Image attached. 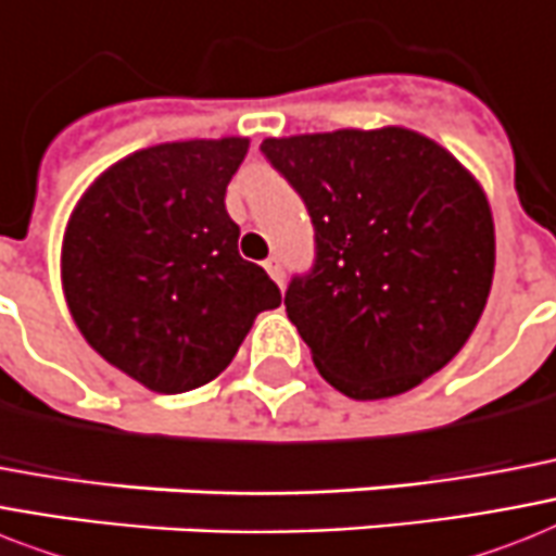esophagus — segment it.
Listing matches in <instances>:
<instances>
[{
	"mask_svg": "<svg viewBox=\"0 0 556 556\" xmlns=\"http://www.w3.org/2000/svg\"><path fill=\"white\" fill-rule=\"evenodd\" d=\"M265 270H268L270 279H274V282H277L279 288L286 286V270H282V265H279L277 256H270V260H265Z\"/></svg>",
	"mask_w": 556,
	"mask_h": 556,
	"instance_id": "34e87169",
	"label": "esophagus"
}]
</instances>
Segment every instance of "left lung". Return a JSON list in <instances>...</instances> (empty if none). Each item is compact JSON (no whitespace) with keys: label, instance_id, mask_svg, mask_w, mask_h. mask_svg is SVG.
<instances>
[{"label":"left lung","instance_id":"8db88e82","mask_svg":"<svg viewBox=\"0 0 556 556\" xmlns=\"http://www.w3.org/2000/svg\"><path fill=\"white\" fill-rule=\"evenodd\" d=\"M260 151L314 223L317 260L291 279L286 311L317 371L351 400H386L445 368L494 279V219L471 170L396 125Z\"/></svg>","mask_w":556,"mask_h":556}]
</instances>
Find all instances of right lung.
Wrapping results in <instances>:
<instances>
[{"label":"right lung","instance_id":"1","mask_svg":"<svg viewBox=\"0 0 556 556\" xmlns=\"http://www.w3.org/2000/svg\"><path fill=\"white\" fill-rule=\"evenodd\" d=\"M245 137L142 148L97 176L62 239V291L102 359L156 394L231 365L256 314L282 293L237 251L225 188Z\"/></svg>","mask_w":556,"mask_h":556}]
</instances>
